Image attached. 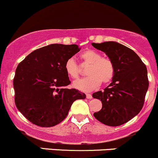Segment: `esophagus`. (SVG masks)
I'll use <instances>...</instances> for the list:
<instances>
[{
    "label": "esophagus",
    "mask_w": 158,
    "mask_h": 158,
    "mask_svg": "<svg viewBox=\"0 0 158 158\" xmlns=\"http://www.w3.org/2000/svg\"><path fill=\"white\" fill-rule=\"evenodd\" d=\"M86 97H87V99H91L92 98V95L90 94H86Z\"/></svg>",
    "instance_id": "obj_1"
}]
</instances>
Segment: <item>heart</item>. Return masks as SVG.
Listing matches in <instances>:
<instances>
[{
	"mask_svg": "<svg viewBox=\"0 0 158 158\" xmlns=\"http://www.w3.org/2000/svg\"><path fill=\"white\" fill-rule=\"evenodd\" d=\"M81 57L84 63L90 64V68L87 70L89 77L74 82L73 86L76 89L88 92L99 87L101 82L106 84L113 80L115 68L110 59L101 57L100 53L94 50H86L81 54ZM64 68L71 78L75 80L80 77L81 70L73 58L67 60Z\"/></svg>",
	"mask_w": 158,
	"mask_h": 158,
	"instance_id": "obj_1",
	"label": "heart"
}]
</instances>
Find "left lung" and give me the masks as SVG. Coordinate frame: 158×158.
<instances>
[{
    "mask_svg": "<svg viewBox=\"0 0 158 158\" xmlns=\"http://www.w3.org/2000/svg\"><path fill=\"white\" fill-rule=\"evenodd\" d=\"M91 44L105 53L115 68L112 82L103 91L92 94L102 102L101 110L94 116L106 125L120 126L138 114L143 107L149 86L147 68L134 51L118 42Z\"/></svg>",
    "mask_w": 158,
    "mask_h": 158,
    "instance_id": "1",
    "label": "left lung"
}]
</instances>
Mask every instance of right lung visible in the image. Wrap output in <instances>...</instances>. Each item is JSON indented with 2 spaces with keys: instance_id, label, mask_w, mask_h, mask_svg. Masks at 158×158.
<instances>
[{
  "instance_id": "right-lung-1",
  "label": "right lung",
  "mask_w": 158,
  "mask_h": 158,
  "mask_svg": "<svg viewBox=\"0 0 158 158\" xmlns=\"http://www.w3.org/2000/svg\"><path fill=\"white\" fill-rule=\"evenodd\" d=\"M81 48L53 44L35 50L18 64L13 84L17 108L35 125L55 126L65 119L71 105L85 94L68 89L64 65Z\"/></svg>"
}]
</instances>
